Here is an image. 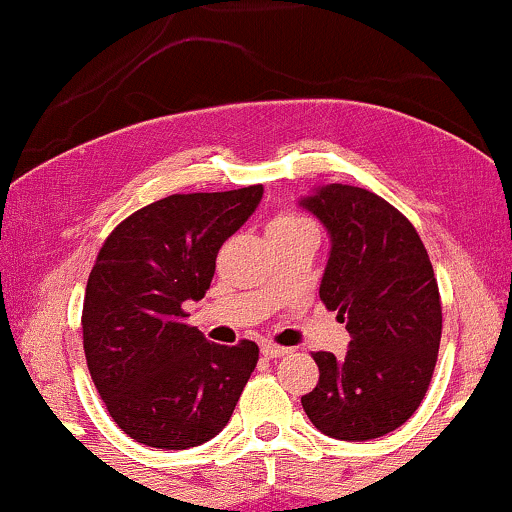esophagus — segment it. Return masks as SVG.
Wrapping results in <instances>:
<instances>
[{
	"label": "esophagus",
	"instance_id": "34e87169",
	"mask_svg": "<svg viewBox=\"0 0 512 512\" xmlns=\"http://www.w3.org/2000/svg\"><path fill=\"white\" fill-rule=\"evenodd\" d=\"M291 349L286 346H276V344H262V356L264 358H281V356H289Z\"/></svg>",
	"mask_w": 512,
	"mask_h": 512
}]
</instances>
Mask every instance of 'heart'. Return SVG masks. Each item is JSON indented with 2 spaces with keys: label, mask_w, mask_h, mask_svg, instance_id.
<instances>
[{
  "label": "heart",
  "mask_w": 512,
  "mask_h": 512,
  "mask_svg": "<svg viewBox=\"0 0 512 512\" xmlns=\"http://www.w3.org/2000/svg\"><path fill=\"white\" fill-rule=\"evenodd\" d=\"M296 226H313V223L301 214H293V211H284V214H279L272 223H269V228H296Z\"/></svg>",
  "instance_id": "obj_1"
}]
</instances>
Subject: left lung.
I'll return each instance as SVG.
<instances>
[{
    "label": "left lung",
    "instance_id": "left-lung-1",
    "mask_svg": "<svg viewBox=\"0 0 512 512\" xmlns=\"http://www.w3.org/2000/svg\"><path fill=\"white\" fill-rule=\"evenodd\" d=\"M301 207L332 238L320 298L351 334L344 358L313 354L320 380L303 409L330 438H380L419 409L436 368L443 308L431 260L407 216L363 187H317Z\"/></svg>",
    "mask_w": 512,
    "mask_h": 512
}]
</instances>
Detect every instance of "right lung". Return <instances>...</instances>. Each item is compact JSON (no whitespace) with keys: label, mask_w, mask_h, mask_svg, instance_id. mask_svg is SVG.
<instances>
[{"label":"right lung","mask_w":512,"mask_h":512,"mask_svg":"<svg viewBox=\"0 0 512 512\" xmlns=\"http://www.w3.org/2000/svg\"><path fill=\"white\" fill-rule=\"evenodd\" d=\"M264 187L192 192L134 211L88 274L81 330L93 385L129 438L187 450L219 436L257 366L255 342L221 346L185 325L207 293L221 245Z\"/></svg>","instance_id":"obj_1"}]
</instances>
